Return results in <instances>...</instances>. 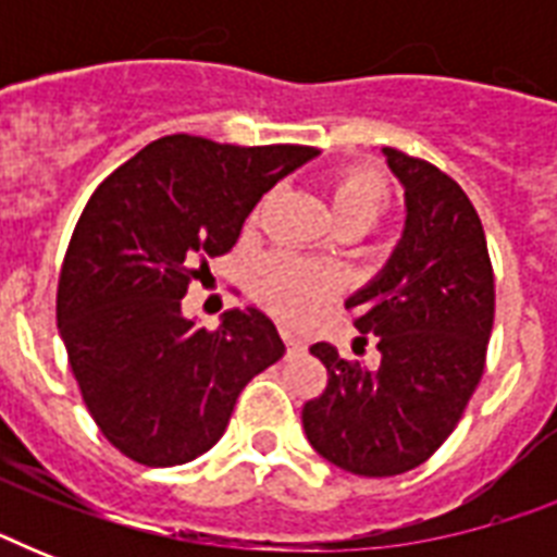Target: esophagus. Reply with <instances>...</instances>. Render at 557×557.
<instances>
[{"label": "esophagus", "mask_w": 557, "mask_h": 557, "mask_svg": "<svg viewBox=\"0 0 557 557\" xmlns=\"http://www.w3.org/2000/svg\"><path fill=\"white\" fill-rule=\"evenodd\" d=\"M280 338H283V344H286L288 349H304V338L297 335L295 330H288V326H280Z\"/></svg>", "instance_id": "34e87169"}]
</instances>
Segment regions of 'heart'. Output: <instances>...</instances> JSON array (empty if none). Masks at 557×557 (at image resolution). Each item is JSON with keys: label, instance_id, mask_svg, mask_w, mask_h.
Here are the masks:
<instances>
[{"label": "heart", "instance_id": "1", "mask_svg": "<svg viewBox=\"0 0 557 557\" xmlns=\"http://www.w3.org/2000/svg\"><path fill=\"white\" fill-rule=\"evenodd\" d=\"M332 216L344 231L364 234L389 210V185L381 173L367 168H347L335 173L326 185ZM257 219L253 210L251 222ZM338 292L335 271L306 262L292 253H274L260 265L257 297L262 306L288 323L312 318L332 295Z\"/></svg>", "mask_w": 557, "mask_h": 557}]
</instances>
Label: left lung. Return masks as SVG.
Listing matches in <instances>:
<instances>
[{
	"label": "left lung",
	"instance_id": "left-lung-1",
	"mask_svg": "<svg viewBox=\"0 0 557 557\" xmlns=\"http://www.w3.org/2000/svg\"><path fill=\"white\" fill-rule=\"evenodd\" d=\"M384 156L405 185V234L347 300L356 347L375 338L381 361L367 367L314 344L326 387L304 405L312 448L361 476L405 474L436 454L483 379L494 326L492 257L466 190L431 161L393 147Z\"/></svg>",
	"mask_w": 557,
	"mask_h": 557
}]
</instances>
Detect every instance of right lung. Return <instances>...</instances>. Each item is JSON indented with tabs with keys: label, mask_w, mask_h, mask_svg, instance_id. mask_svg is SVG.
I'll list each match as a JSON object with an SVG mask.
<instances>
[{
	"label": "right lung",
	"mask_w": 557,
	"mask_h": 557,
	"mask_svg": "<svg viewBox=\"0 0 557 557\" xmlns=\"http://www.w3.org/2000/svg\"><path fill=\"white\" fill-rule=\"evenodd\" d=\"M314 156L164 135L91 193L60 269L57 326L83 405L124 457L150 468L201 457L245 384L283 358L260 309L205 330L182 297L234 248L262 193Z\"/></svg>",
	"instance_id": "add662e5"
}]
</instances>
